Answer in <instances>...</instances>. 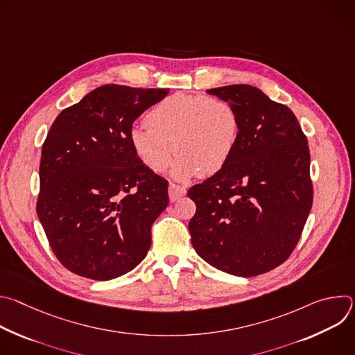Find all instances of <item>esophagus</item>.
I'll return each instance as SVG.
<instances>
[{"mask_svg": "<svg viewBox=\"0 0 355 355\" xmlns=\"http://www.w3.org/2000/svg\"><path fill=\"white\" fill-rule=\"evenodd\" d=\"M185 193H187V189H185L184 187L177 185V184H174V182L170 184V187H168V195H170V200H171V202H175L177 199H180V198L184 196Z\"/></svg>", "mask_w": 355, "mask_h": 355, "instance_id": "34e87169", "label": "esophagus"}]
</instances>
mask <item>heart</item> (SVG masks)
I'll list each match as a JSON object with an SVG mask.
<instances>
[{
    "label": "heart",
    "mask_w": 355,
    "mask_h": 355,
    "mask_svg": "<svg viewBox=\"0 0 355 355\" xmlns=\"http://www.w3.org/2000/svg\"><path fill=\"white\" fill-rule=\"evenodd\" d=\"M147 128H133L130 146L139 162L163 173L174 155L177 177L214 175L229 162L239 137V116L216 96L173 94L146 116Z\"/></svg>",
    "instance_id": "b5f03b06"
}]
</instances>
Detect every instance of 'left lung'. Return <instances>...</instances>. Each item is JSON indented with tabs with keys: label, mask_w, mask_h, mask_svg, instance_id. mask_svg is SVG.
Listing matches in <instances>:
<instances>
[{
	"label": "left lung",
	"mask_w": 355,
	"mask_h": 355,
	"mask_svg": "<svg viewBox=\"0 0 355 355\" xmlns=\"http://www.w3.org/2000/svg\"><path fill=\"white\" fill-rule=\"evenodd\" d=\"M234 108L239 137L225 167L189 188L198 256L237 277L274 270L291 256L309 216L313 187L308 139L293 112L261 89H208Z\"/></svg>",
	"instance_id": "obj_1"
}]
</instances>
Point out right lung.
Masks as SVG:
<instances>
[{
  "instance_id": "obj_1",
  "label": "right lung",
  "mask_w": 355,
  "mask_h": 355,
  "mask_svg": "<svg viewBox=\"0 0 355 355\" xmlns=\"http://www.w3.org/2000/svg\"><path fill=\"white\" fill-rule=\"evenodd\" d=\"M167 88L107 84L63 110L42 147L36 212L58 260L95 281L141 263L151 225L168 205V181L135 156L133 122Z\"/></svg>"
}]
</instances>
